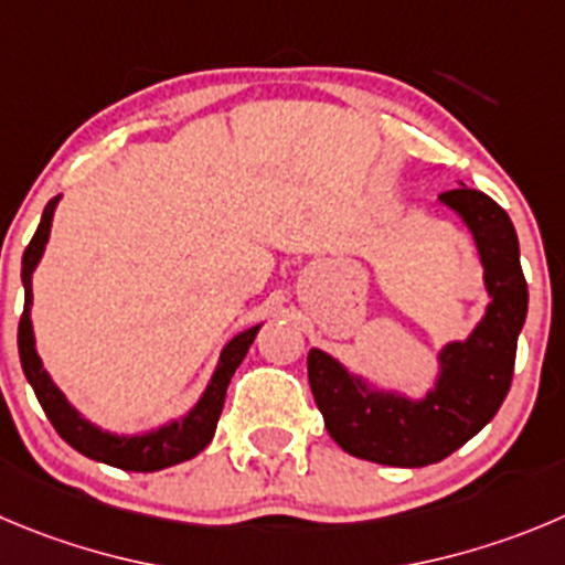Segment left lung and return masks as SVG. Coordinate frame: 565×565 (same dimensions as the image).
<instances>
[{
    "mask_svg": "<svg viewBox=\"0 0 565 565\" xmlns=\"http://www.w3.org/2000/svg\"><path fill=\"white\" fill-rule=\"evenodd\" d=\"M440 200L477 239L490 303L466 342L443 348L435 390L424 402L376 393L348 376L329 354L309 351V387L326 429L342 451L360 460L398 468L446 460L499 413L513 382L515 345L526 318L519 236L508 211L477 189H451Z\"/></svg>",
    "mask_w": 565,
    "mask_h": 565,
    "instance_id": "left-lung-1",
    "label": "left lung"
}]
</instances>
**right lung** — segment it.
<instances>
[{
	"mask_svg": "<svg viewBox=\"0 0 565 565\" xmlns=\"http://www.w3.org/2000/svg\"><path fill=\"white\" fill-rule=\"evenodd\" d=\"M55 200H50L41 214L39 231L30 239L24 258H21V281H24V312L19 320V356L21 367H24V376L33 384L35 398L44 407L46 418L55 426L57 435L77 449L81 455L92 457V460L105 462V466L122 468V471H161V468L178 466L183 460H192L194 455L205 449L217 429L220 413H223L225 404V390H228L231 376L239 367V362L245 360L247 348L256 340L258 326L242 331L239 337L228 342L220 354V365L211 376V384L205 387L203 398L198 402V407L181 420H172V424L161 426L158 431L141 437H116L108 431L97 429L88 420H83L75 409L68 407L66 398H63L61 390L52 384V379L46 376L44 365H41L39 354H35V340H33V323H30V303H33V270L39 265L41 253H44L46 239H50V225H52V211H55Z\"/></svg>",
	"mask_w": 565,
	"mask_h": 565,
	"instance_id": "1",
	"label": "right lung"
}]
</instances>
